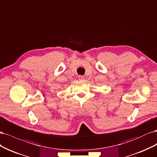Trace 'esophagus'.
<instances>
[{"instance_id": "34e87169", "label": "esophagus", "mask_w": 157, "mask_h": 157, "mask_svg": "<svg viewBox=\"0 0 157 157\" xmlns=\"http://www.w3.org/2000/svg\"><path fill=\"white\" fill-rule=\"evenodd\" d=\"M78 80H80V82H84V80H85V78L83 77V76H79Z\"/></svg>"}]
</instances>
